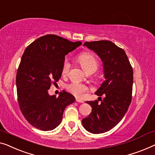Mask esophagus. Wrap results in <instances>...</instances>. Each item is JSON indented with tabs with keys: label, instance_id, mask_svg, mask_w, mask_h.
<instances>
[{
	"label": "esophagus",
	"instance_id": "obj_1",
	"mask_svg": "<svg viewBox=\"0 0 155 155\" xmlns=\"http://www.w3.org/2000/svg\"><path fill=\"white\" fill-rule=\"evenodd\" d=\"M76 101L78 103H81V104H83V103H84V101H82V99H80V98H76Z\"/></svg>",
	"mask_w": 155,
	"mask_h": 155
}]
</instances>
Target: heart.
Here are the masks:
<instances>
[{
  "mask_svg": "<svg viewBox=\"0 0 155 155\" xmlns=\"http://www.w3.org/2000/svg\"><path fill=\"white\" fill-rule=\"evenodd\" d=\"M78 61L85 71L87 73L96 71L98 66V61L96 57L90 52H82L78 56ZM70 61L68 58H66L63 63L61 73L63 75H67L70 69ZM67 89L73 95L79 98H82L85 94L88 92L89 87L84 84L78 82H73L67 85Z\"/></svg>",
  "mask_w": 155,
  "mask_h": 155,
  "instance_id": "obj_1",
  "label": "heart"
}]
</instances>
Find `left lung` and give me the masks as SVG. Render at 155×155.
Segmentation results:
<instances>
[{
    "instance_id": "8db88e82",
    "label": "left lung",
    "mask_w": 155,
    "mask_h": 155,
    "mask_svg": "<svg viewBox=\"0 0 155 155\" xmlns=\"http://www.w3.org/2000/svg\"><path fill=\"white\" fill-rule=\"evenodd\" d=\"M83 45L101 58L105 80L95 92L104 98L101 103L97 100L86 102L92 109L82 123L90 133H104L115 127L129 108L132 97L133 68L124 50L111 41L85 42Z\"/></svg>"
}]
</instances>
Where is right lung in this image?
<instances>
[{"mask_svg":"<svg viewBox=\"0 0 155 155\" xmlns=\"http://www.w3.org/2000/svg\"><path fill=\"white\" fill-rule=\"evenodd\" d=\"M81 44L46 35L26 48L17 72L16 84L20 110L33 127L42 131L55 129L61 122L65 108L75 101V97L66 91L56 97L49 94L48 89L61 78L65 56Z\"/></svg>","mask_w":155,"mask_h":155,"instance_id":"obj_1","label":"right lung"}]
</instances>
